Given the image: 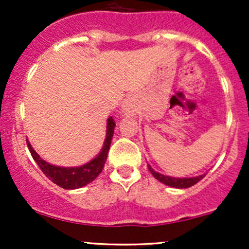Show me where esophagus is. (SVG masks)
<instances>
[{
	"mask_svg": "<svg viewBox=\"0 0 249 249\" xmlns=\"http://www.w3.org/2000/svg\"><path fill=\"white\" fill-rule=\"evenodd\" d=\"M123 112H124L126 115L134 114L135 107H134V104H132L130 100H126V101L124 102V106H123Z\"/></svg>",
	"mask_w": 249,
	"mask_h": 249,
	"instance_id": "1",
	"label": "esophagus"
}]
</instances>
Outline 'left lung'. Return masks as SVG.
Wrapping results in <instances>:
<instances>
[{
	"mask_svg": "<svg viewBox=\"0 0 249 249\" xmlns=\"http://www.w3.org/2000/svg\"><path fill=\"white\" fill-rule=\"evenodd\" d=\"M148 170H149L150 173L154 176V178H157L158 180H160L164 184L169 185V187H173V188H178V189H184V188H189L192 185L196 184L199 180H201L205 175H200L196 176V177H189V178H176V177H171V176H164L161 173L154 171L152 167L148 165Z\"/></svg>",
	"mask_w": 249,
	"mask_h": 249,
	"instance_id": "left-lung-1",
	"label": "left lung"
}]
</instances>
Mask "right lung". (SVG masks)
<instances>
[{
	"label": "right lung",
	"instance_id": "add662e5",
	"mask_svg": "<svg viewBox=\"0 0 249 249\" xmlns=\"http://www.w3.org/2000/svg\"><path fill=\"white\" fill-rule=\"evenodd\" d=\"M114 127L115 122L112 117L107 119V132H106V139H105L104 145H102L101 152L99 153L96 158L90 160L87 164L82 165L78 167H61V166H55V165L49 164L46 160L42 159L38 154L31 147L29 141L26 140L27 147H29L30 153H31L32 158L42 172L59 187L64 188V189H78L84 185L89 184L90 182L95 179L97 176L100 175L105 166V162L107 160V154L110 147V142H112L113 134H114Z\"/></svg>",
	"mask_w": 249,
	"mask_h": 249
}]
</instances>
